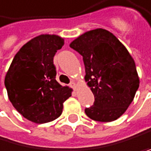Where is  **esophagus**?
<instances>
[{"label":"esophagus","instance_id":"34e87169","mask_svg":"<svg viewBox=\"0 0 151 151\" xmlns=\"http://www.w3.org/2000/svg\"><path fill=\"white\" fill-rule=\"evenodd\" d=\"M71 87L74 88V90H76V88H77V84L75 81H73V82H71Z\"/></svg>","mask_w":151,"mask_h":151}]
</instances>
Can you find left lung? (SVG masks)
I'll return each mask as SVG.
<instances>
[{"label":"left lung","instance_id":"left-lung-1","mask_svg":"<svg viewBox=\"0 0 151 151\" xmlns=\"http://www.w3.org/2000/svg\"><path fill=\"white\" fill-rule=\"evenodd\" d=\"M70 47L82 55L85 81L95 101L86 108L88 118L102 122L119 119L133 102L139 87L135 63L124 45L107 29L86 32Z\"/></svg>","mask_w":151,"mask_h":151}]
</instances>
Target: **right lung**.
I'll return each instance as SVG.
<instances>
[{"label": "right lung", "instance_id": "1", "mask_svg": "<svg viewBox=\"0 0 151 151\" xmlns=\"http://www.w3.org/2000/svg\"><path fill=\"white\" fill-rule=\"evenodd\" d=\"M64 39L41 34L18 50L8 69L4 85L8 98L24 118L37 124L50 122L63 113L73 90L56 80L53 58Z\"/></svg>", "mask_w": 151, "mask_h": 151}]
</instances>
